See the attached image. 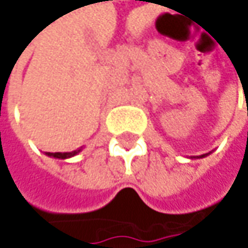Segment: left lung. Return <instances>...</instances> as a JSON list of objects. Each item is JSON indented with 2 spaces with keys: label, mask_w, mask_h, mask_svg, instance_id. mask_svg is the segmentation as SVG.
Instances as JSON below:
<instances>
[{
  "label": "left lung",
  "mask_w": 248,
  "mask_h": 248,
  "mask_svg": "<svg viewBox=\"0 0 248 248\" xmlns=\"http://www.w3.org/2000/svg\"><path fill=\"white\" fill-rule=\"evenodd\" d=\"M211 153H206V154H202V155H197V158H203V157H206V155H209Z\"/></svg>",
  "instance_id": "left-lung-1"
}]
</instances>
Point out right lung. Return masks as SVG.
<instances>
[{"label":"right lung","instance_id":"1","mask_svg":"<svg viewBox=\"0 0 248 248\" xmlns=\"http://www.w3.org/2000/svg\"><path fill=\"white\" fill-rule=\"evenodd\" d=\"M81 149L78 150H74V152H71V153H50V152H47V153H45L46 155H49V157H54V158H62V160H66V158H70V157H74V155H77V154L80 153Z\"/></svg>","mask_w":248,"mask_h":248}]
</instances>
